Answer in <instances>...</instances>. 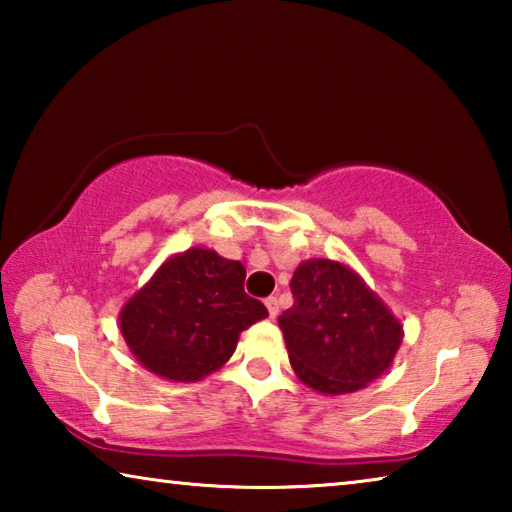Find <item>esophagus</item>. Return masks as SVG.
<instances>
[{
    "mask_svg": "<svg viewBox=\"0 0 512 512\" xmlns=\"http://www.w3.org/2000/svg\"><path fill=\"white\" fill-rule=\"evenodd\" d=\"M266 309H268V316L275 318L277 314H280V305H277V298H266Z\"/></svg>",
    "mask_w": 512,
    "mask_h": 512,
    "instance_id": "obj_1",
    "label": "esophagus"
}]
</instances>
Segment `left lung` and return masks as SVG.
Segmentation results:
<instances>
[{
  "mask_svg": "<svg viewBox=\"0 0 512 512\" xmlns=\"http://www.w3.org/2000/svg\"><path fill=\"white\" fill-rule=\"evenodd\" d=\"M291 293L293 307L277 325L302 384L323 395H348L393 366L402 323L354 268L305 259L291 277Z\"/></svg>",
  "mask_w": 512,
  "mask_h": 512,
  "instance_id": "8db88e82",
  "label": "left lung"
}]
</instances>
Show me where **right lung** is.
<instances>
[{
  "mask_svg": "<svg viewBox=\"0 0 512 512\" xmlns=\"http://www.w3.org/2000/svg\"><path fill=\"white\" fill-rule=\"evenodd\" d=\"M244 280V264L216 250L194 246L171 255L119 311L128 350L167 381L212 375L237 350L239 334L268 316Z\"/></svg>",
  "mask_w": 512,
  "mask_h": 512,
  "instance_id": "1",
  "label": "right lung"
}]
</instances>
